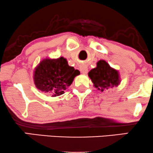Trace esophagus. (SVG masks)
Here are the masks:
<instances>
[{"label":"esophagus","instance_id":"obj_1","mask_svg":"<svg viewBox=\"0 0 153 153\" xmlns=\"http://www.w3.org/2000/svg\"><path fill=\"white\" fill-rule=\"evenodd\" d=\"M80 72H81L82 74H86L88 73V68L85 66H83V65L80 66Z\"/></svg>","mask_w":153,"mask_h":153}]
</instances>
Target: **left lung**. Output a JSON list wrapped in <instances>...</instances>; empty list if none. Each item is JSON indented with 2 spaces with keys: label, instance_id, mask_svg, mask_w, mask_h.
I'll use <instances>...</instances> for the list:
<instances>
[{
  "label": "left lung",
  "instance_id": "8db88e82",
  "mask_svg": "<svg viewBox=\"0 0 153 153\" xmlns=\"http://www.w3.org/2000/svg\"><path fill=\"white\" fill-rule=\"evenodd\" d=\"M88 76L94 86L101 91L117 87L120 83L118 71L111 68L105 60H99L96 68L89 72Z\"/></svg>",
  "mask_w": 153,
  "mask_h": 153
}]
</instances>
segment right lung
<instances>
[{
    "label": "right lung",
    "mask_w": 153,
    "mask_h": 153,
    "mask_svg": "<svg viewBox=\"0 0 153 153\" xmlns=\"http://www.w3.org/2000/svg\"><path fill=\"white\" fill-rule=\"evenodd\" d=\"M79 74L80 71L68 65L64 57L45 59L35 69L34 84L44 94H52V96H60Z\"/></svg>",
    "instance_id": "right-lung-1"
}]
</instances>
